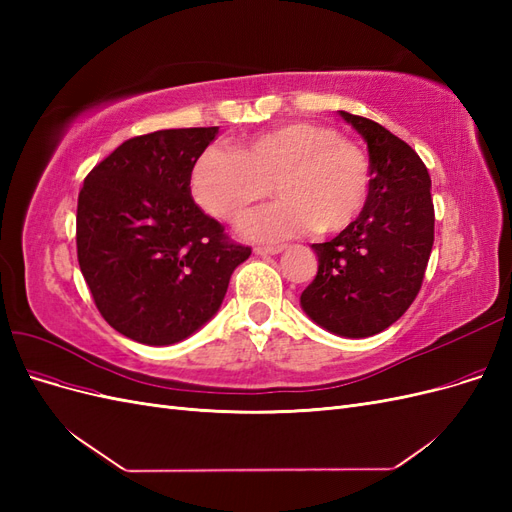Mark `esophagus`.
Masks as SVG:
<instances>
[{
  "mask_svg": "<svg viewBox=\"0 0 512 512\" xmlns=\"http://www.w3.org/2000/svg\"><path fill=\"white\" fill-rule=\"evenodd\" d=\"M254 252L260 256H267V254L273 256V254L284 252V245H258V247H254Z\"/></svg>",
  "mask_w": 512,
  "mask_h": 512,
  "instance_id": "34e87169",
  "label": "esophagus"
}]
</instances>
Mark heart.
<instances>
[{
  "mask_svg": "<svg viewBox=\"0 0 512 512\" xmlns=\"http://www.w3.org/2000/svg\"><path fill=\"white\" fill-rule=\"evenodd\" d=\"M192 194L213 218L237 222L271 192L280 196L241 222L254 241H282L318 230L335 235L369 203L367 153L320 123L294 121L247 138L235 151L209 145L192 166Z\"/></svg>",
  "mask_w": 512,
  "mask_h": 512,
  "instance_id": "heart-1",
  "label": "heart"
}]
</instances>
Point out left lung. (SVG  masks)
<instances>
[{
	"mask_svg": "<svg viewBox=\"0 0 512 512\" xmlns=\"http://www.w3.org/2000/svg\"><path fill=\"white\" fill-rule=\"evenodd\" d=\"M367 141L369 203L327 243H314L318 273L301 294L305 314L344 337H369L406 314L423 286L433 245V200L418 153L367 117L339 111Z\"/></svg>",
	"mask_w": 512,
	"mask_h": 512,
	"instance_id": "8db88e82",
	"label": "left lung"
}]
</instances>
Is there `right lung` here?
I'll return each mask as SVG.
<instances>
[{"mask_svg": "<svg viewBox=\"0 0 512 512\" xmlns=\"http://www.w3.org/2000/svg\"><path fill=\"white\" fill-rule=\"evenodd\" d=\"M215 134L218 126L128 138L79 192L81 273L102 318L138 344L168 346L198 331L252 254L192 198V166Z\"/></svg>", "mask_w": 512, "mask_h": 512, "instance_id": "1", "label": "right lung"}]
</instances>
